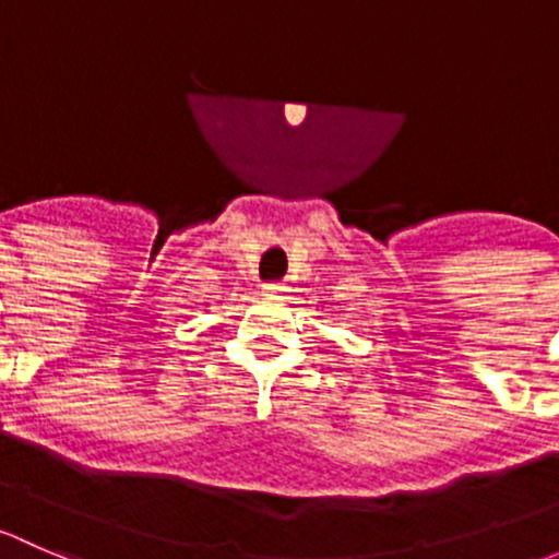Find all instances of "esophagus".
I'll use <instances>...</instances> for the list:
<instances>
[{"instance_id": "34e87169", "label": "esophagus", "mask_w": 559, "mask_h": 559, "mask_svg": "<svg viewBox=\"0 0 559 559\" xmlns=\"http://www.w3.org/2000/svg\"><path fill=\"white\" fill-rule=\"evenodd\" d=\"M263 290H266L269 296H282V293H285L287 287L282 285V282H266V285H263Z\"/></svg>"}]
</instances>
